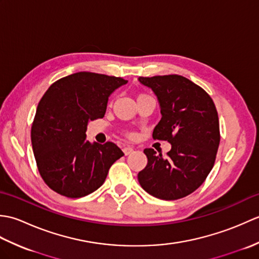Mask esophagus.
Here are the masks:
<instances>
[{"label": "esophagus", "mask_w": 259, "mask_h": 259, "mask_svg": "<svg viewBox=\"0 0 259 259\" xmlns=\"http://www.w3.org/2000/svg\"><path fill=\"white\" fill-rule=\"evenodd\" d=\"M123 152H124L125 156H128V155H130V153L134 152V148H131V147H124V148H123Z\"/></svg>", "instance_id": "obj_1"}]
</instances>
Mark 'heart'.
Returning a JSON list of instances; mask_svg holds the SVG:
<instances>
[{
    "label": "heart",
    "mask_w": 259,
    "mask_h": 259,
    "mask_svg": "<svg viewBox=\"0 0 259 259\" xmlns=\"http://www.w3.org/2000/svg\"><path fill=\"white\" fill-rule=\"evenodd\" d=\"M140 96H145V95H140ZM140 96H139V97H140ZM130 136H131V137H133L134 135H130Z\"/></svg>",
    "instance_id": "b5f03b06"
}]
</instances>
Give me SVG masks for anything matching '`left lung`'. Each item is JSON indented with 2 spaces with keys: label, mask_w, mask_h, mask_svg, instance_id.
<instances>
[{
  "label": "left lung",
  "mask_w": 259,
  "mask_h": 259,
  "mask_svg": "<svg viewBox=\"0 0 259 259\" xmlns=\"http://www.w3.org/2000/svg\"><path fill=\"white\" fill-rule=\"evenodd\" d=\"M160 103L161 120L152 138L171 144L167 157L147 148L148 163L138 174L140 186L159 199L176 200L199 188L211 171L221 142L216 107L208 93L178 74L140 76Z\"/></svg>",
  "instance_id": "1"
}]
</instances>
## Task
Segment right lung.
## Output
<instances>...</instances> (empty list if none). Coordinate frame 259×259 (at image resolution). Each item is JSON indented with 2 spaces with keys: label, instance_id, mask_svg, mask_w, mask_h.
Segmentation results:
<instances>
[{
  "label": "right lung",
  "instance_id": "1",
  "mask_svg": "<svg viewBox=\"0 0 259 259\" xmlns=\"http://www.w3.org/2000/svg\"><path fill=\"white\" fill-rule=\"evenodd\" d=\"M126 80L78 72L54 82L37 104L31 128L36 166L58 194L80 198L102 186L110 167L123 156L113 144H90L89 121L103 118L109 96Z\"/></svg>",
  "mask_w": 259,
  "mask_h": 259
}]
</instances>
